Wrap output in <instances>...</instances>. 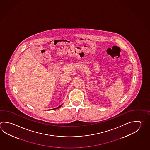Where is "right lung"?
<instances>
[{"instance_id": "right-lung-1", "label": "right lung", "mask_w": 150, "mask_h": 150, "mask_svg": "<svg viewBox=\"0 0 150 150\" xmlns=\"http://www.w3.org/2000/svg\"><path fill=\"white\" fill-rule=\"evenodd\" d=\"M61 106H62V105H60V106H59L58 107L56 108H54V109H53V110H54V109H58V108H59Z\"/></svg>"}]
</instances>
